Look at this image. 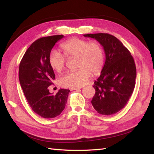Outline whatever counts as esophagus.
Listing matches in <instances>:
<instances>
[{"label":"esophagus","instance_id":"1","mask_svg":"<svg viewBox=\"0 0 154 154\" xmlns=\"http://www.w3.org/2000/svg\"><path fill=\"white\" fill-rule=\"evenodd\" d=\"M81 89V87H73V88H71L70 90L71 91H75V90H78V89Z\"/></svg>","mask_w":154,"mask_h":154}]
</instances>
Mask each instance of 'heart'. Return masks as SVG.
<instances>
[{
	"label": "heart",
	"mask_w": 154,
	"mask_h": 154,
	"mask_svg": "<svg viewBox=\"0 0 154 154\" xmlns=\"http://www.w3.org/2000/svg\"><path fill=\"white\" fill-rule=\"evenodd\" d=\"M62 55L52 50L48 63L55 71L63 69L66 58L75 56V65L78 69L67 71L59 79V84L63 87H80L84 85L91 77V73L97 75L103 69L104 61L103 49L98 42H89L79 38H71L60 45Z\"/></svg>",
	"instance_id": "1"
}]
</instances>
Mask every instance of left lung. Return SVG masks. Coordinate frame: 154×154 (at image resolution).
Masks as SVG:
<instances>
[{"instance_id":"1","label":"left lung","mask_w":154,"mask_h":154,"mask_svg":"<svg viewBox=\"0 0 154 154\" xmlns=\"http://www.w3.org/2000/svg\"><path fill=\"white\" fill-rule=\"evenodd\" d=\"M83 35L99 42L106 55L101 74L94 83L96 92L91 103L98 113L112 115L125 106L134 89V60L129 50L112 35L99 33Z\"/></svg>"}]
</instances>
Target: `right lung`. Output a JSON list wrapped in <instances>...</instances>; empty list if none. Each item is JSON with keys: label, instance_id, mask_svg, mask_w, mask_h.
Returning <instances> with one entry per match:
<instances>
[{"label": "right lung", "instance_id": "1", "mask_svg": "<svg viewBox=\"0 0 154 154\" xmlns=\"http://www.w3.org/2000/svg\"><path fill=\"white\" fill-rule=\"evenodd\" d=\"M63 37L55 35L38 39L25 52L19 65V81L26 99L32 110L44 119L60 115L70 92L60 89L52 95L48 89L55 79L54 70L48 63L49 55L55 43Z\"/></svg>", "mask_w": 154, "mask_h": 154}]
</instances>
